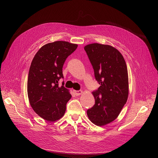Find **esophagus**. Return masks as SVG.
<instances>
[{
  "instance_id": "34e87169",
  "label": "esophagus",
  "mask_w": 158,
  "mask_h": 158,
  "mask_svg": "<svg viewBox=\"0 0 158 158\" xmlns=\"http://www.w3.org/2000/svg\"><path fill=\"white\" fill-rule=\"evenodd\" d=\"M73 93L74 94L76 95V96H79L81 94H82V90H79V91H76V90H73Z\"/></svg>"
}]
</instances>
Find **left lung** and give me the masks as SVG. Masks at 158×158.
<instances>
[{
  "label": "left lung",
  "instance_id": "left-lung-1",
  "mask_svg": "<svg viewBox=\"0 0 158 158\" xmlns=\"http://www.w3.org/2000/svg\"><path fill=\"white\" fill-rule=\"evenodd\" d=\"M85 50L101 85L92 92L94 106L87 110L89 119L98 126H105L118 117L127 102L129 82L127 65L122 54L114 47L92 44Z\"/></svg>",
  "mask_w": 158,
  "mask_h": 158
}]
</instances>
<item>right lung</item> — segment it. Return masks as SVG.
I'll list each match as a JSON object with an SVG mask.
<instances>
[{
    "label": "right lung",
    "mask_w": 158,
    "mask_h": 158,
    "mask_svg": "<svg viewBox=\"0 0 158 158\" xmlns=\"http://www.w3.org/2000/svg\"><path fill=\"white\" fill-rule=\"evenodd\" d=\"M77 44L57 41L41 47L31 62L27 79V94L32 108L49 122L60 119L72 97L69 90L58 82L63 78V66Z\"/></svg>",
    "instance_id": "1"
}]
</instances>
